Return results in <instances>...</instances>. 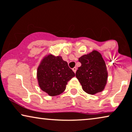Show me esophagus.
Segmentation results:
<instances>
[{
	"label": "esophagus",
	"mask_w": 132,
	"mask_h": 132,
	"mask_svg": "<svg viewBox=\"0 0 132 132\" xmlns=\"http://www.w3.org/2000/svg\"><path fill=\"white\" fill-rule=\"evenodd\" d=\"M72 70H73V71L75 73V72H76V71H77V68H75V67L73 68V69H72Z\"/></svg>",
	"instance_id": "1"
}]
</instances>
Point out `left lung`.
Instances as JSON below:
<instances>
[{"label":"left lung","instance_id":"left-lung-1","mask_svg":"<svg viewBox=\"0 0 132 132\" xmlns=\"http://www.w3.org/2000/svg\"><path fill=\"white\" fill-rule=\"evenodd\" d=\"M81 66L76 72V77L84 92L94 95L104 90L108 80L105 61L100 52H92L79 58Z\"/></svg>","mask_w":132,"mask_h":132}]
</instances>
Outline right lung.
<instances>
[{"mask_svg":"<svg viewBox=\"0 0 132 132\" xmlns=\"http://www.w3.org/2000/svg\"><path fill=\"white\" fill-rule=\"evenodd\" d=\"M75 73L60 56H46L37 69V80L40 89L49 95H59L66 89V84Z\"/></svg>","mask_w":132,"mask_h":132,"instance_id":"obj_1","label":"right lung"}]
</instances>
